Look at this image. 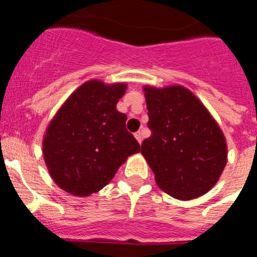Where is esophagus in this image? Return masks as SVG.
<instances>
[{"instance_id": "1", "label": "esophagus", "mask_w": 257, "mask_h": 257, "mask_svg": "<svg viewBox=\"0 0 257 257\" xmlns=\"http://www.w3.org/2000/svg\"><path fill=\"white\" fill-rule=\"evenodd\" d=\"M135 137H136L137 141H139L140 144H141V142H142V132H141V131L135 132Z\"/></svg>"}]
</instances>
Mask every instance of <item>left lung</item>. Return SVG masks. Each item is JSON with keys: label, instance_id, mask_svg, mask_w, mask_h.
Segmentation results:
<instances>
[{"label": "left lung", "instance_id": "left-lung-1", "mask_svg": "<svg viewBox=\"0 0 257 257\" xmlns=\"http://www.w3.org/2000/svg\"><path fill=\"white\" fill-rule=\"evenodd\" d=\"M151 136L141 153L157 186L171 197H202L219 181L227 162L218 122L190 90L181 85L144 88Z\"/></svg>", "mask_w": 257, "mask_h": 257}]
</instances>
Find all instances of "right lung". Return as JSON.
<instances>
[{
	"instance_id": "1",
	"label": "right lung",
	"mask_w": 257,
	"mask_h": 257,
	"mask_svg": "<svg viewBox=\"0 0 257 257\" xmlns=\"http://www.w3.org/2000/svg\"><path fill=\"white\" fill-rule=\"evenodd\" d=\"M127 84L86 81L65 100L43 137V157L58 187L76 197L99 192L141 147L116 104Z\"/></svg>"
}]
</instances>
